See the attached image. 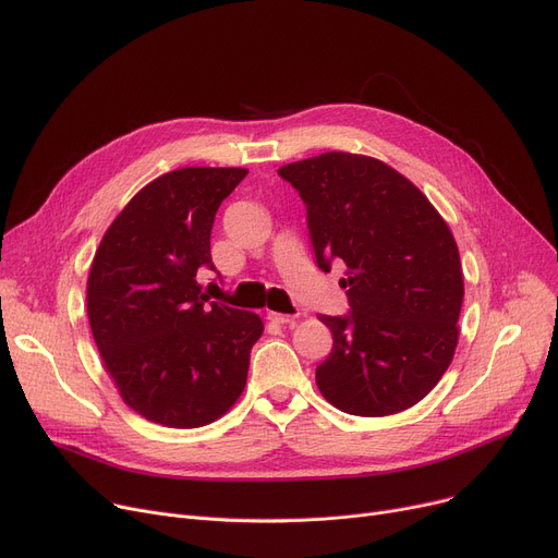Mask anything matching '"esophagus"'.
<instances>
[{"mask_svg": "<svg viewBox=\"0 0 558 558\" xmlns=\"http://www.w3.org/2000/svg\"><path fill=\"white\" fill-rule=\"evenodd\" d=\"M267 316H269V320H274V324H280V326L296 324V318H299V316H294V314H278V312H269Z\"/></svg>", "mask_w": 558, "mask_h": 558, "instance_id": "esophagus-1", "label": "esophagus"}]
</instances>
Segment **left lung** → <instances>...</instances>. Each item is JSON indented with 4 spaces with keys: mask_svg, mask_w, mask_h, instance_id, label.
I'll return each instance as SVG.
<instances>
[{
    "mask_svg": "<svg viewBox=\"0 0 558 558\" xmlns=\"http://www.w3.org/2000/svg\"><path fill=\"white\" fill-rule=\"evenodd\" d=\"M307 205L318 269L345 264L348 316L320 314L332 353L316 366L324 398L353 416L421 402L459 341V248L429 198L383 160L330 151L278 169Z\"/></svg>",
    "mask_w": 558,
    "mask_h": 558,
    "instance_id": "obj_1",
    "label": "left lung"
}]
</instances>
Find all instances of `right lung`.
<instances>
[{
  "mask_svg": "<svg viewBox=\"0 0 558 558\" xmlns=\"http://www.w3.org/2000/svg\"><path fill=\"white\" fill-rule=\"evenodd\" d=\"M242 167H183L144 185L114 217L87 276V318L122 400L165 427L221 418L246 387L253 312L208 303L210 232Z\"/></svg>",
  "mask_w": 558,
  "mask_h": 558,
  "instance_id": "add662e5",
  "label": "right lung"
}]
</instances>
